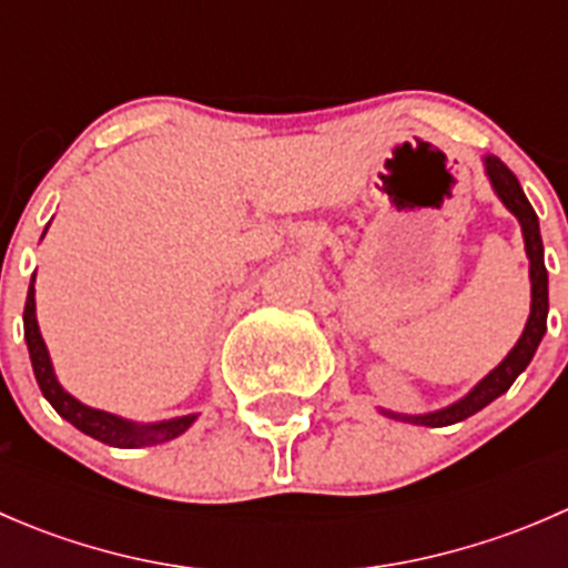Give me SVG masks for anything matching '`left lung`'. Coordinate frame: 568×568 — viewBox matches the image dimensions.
<instances>
[{
	"instance_id": "left-lung-1",
	"label": "left lung",
	"mask_w": 568,
	"mask_h": 568,
	"mask_svg": "<svg viewBox=\"0 0 568 568\" xmlns=\"http://www.w3.org/2000/svg\"><path fill=\"white\" fill-rule=\"evenodd\" d=\"M486 173H489L491 186H495L497 197L506 203V209L511 211L514 216L523 225V236H525V250H528L530 257V291H532V302H530V318L525 324L523 337L517 341V346L508 352V357L486 376L484 382L475 385L473 393L464 395L462 400H456L454 406L439 412H428V415H393V412H385L390 417H400V420L417 423V426H450V423L467 420L469 415L484 409L486 404L503 395L508 387L514 385L519 374L528 368V363L536 354L538 343H541L544 332H547V311H549V294H547V266H544V244H541V233H538V216L532 211V205L525 197L523 186H519L517 175L506 168L497 156H486Z\"/></svg>"
}]
</instances>
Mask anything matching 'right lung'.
Returning <instances> with one entry per match:
<instances>
[{"label": "right lung", "mask_w": 568, "mask_h": 568, "mask_svg": "<svg viewBox=\"0 0 568 568\" xmlns=\"http://www.w3.org/2000/svg\"><path fill=\"white\" fill-rule=\"evenodd\" d=\"M24 337L27 348H30L32 371H36V379L40 393L45 395L51 406L57 409V415L65 417L68 423L79 428V432L90 434L99 443L112 445V448H142V445H156L175 439L178 434L186 432L192 426L194 415L175 417L168 423H153V426H140V423H129L123 417H114L109 412L90 409V406L79 404L73 395H68L60 387V382L54 379V371H51L49 352H45V343L40 337L38 318H36V274H32L30 291H27V305H24Z\"/></svg>", "instance_id": "1"}]
</instances>
